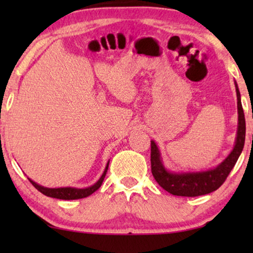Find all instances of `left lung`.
I'll return each mask as SVG.
<instances>
[{
	"label": "left lung",
	"instance_id": "1",
	"mask_svg": "<svg viewBox=\"0 0 253 253\" xmlns=\"http://www.w3.org/2000/svg\"><path fill=\"white\" fill-rule=\"evenodd\" d=\"M237 95L238 126L233 151L224 160L209 170L204 171H171L165 167L160 150L154 140H151V167L155 181L166 191L174 196L197 197L215 191L223 184L243 151L245 141V117L241 102V93L235 82Z\"/></svg>",
	"mask_w": 253,
	"mask_h": 253
}]
</instances>
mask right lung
<instances>
[{
  "instance_id": "obj_1",
  "label": "right lung",
  "mask_w": 253,
  "mask_h": 253,
  "mask_svg": "<svg viewBox=\"0 0 253 253\" xmlns=\"http://www.w3.org/2000/svg\"><path fill=\"white\" fill-rule=\"evenodd\" d=\"M108 166H109V161L107 162L105 171H103L101 177L98 179V182L94 183V184L91 186H88V188H84V189L71 188V186H67V188H46V186L38 184V183L32 181L31 178H29V181L32 183L34 188H36L37 190H39L41 193H43V195L47 197H51V198H57V199H63V200L82 199V198H85V197L91 196L93 192H95L96 190L101 186L103 178H105L107 170H108Z\"/></svg>"
}]
</instances>
